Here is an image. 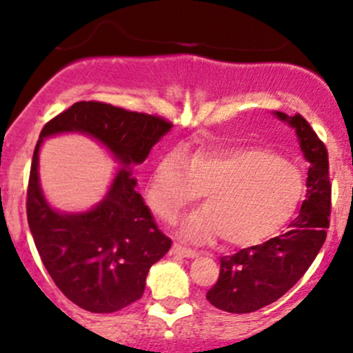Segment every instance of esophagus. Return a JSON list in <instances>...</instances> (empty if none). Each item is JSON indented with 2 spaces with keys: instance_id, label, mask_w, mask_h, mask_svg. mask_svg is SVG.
<instances>
[{
  "instance_id": "esophagus-1",
  "label": "esophagus",
  "mask_w": 353,
  "mask_h": 353,
  "mask_svg": "<svg viewBox=\"0 0 353 353\" xmlns=\"http://www.w3.org/2000/svg\"><path fill=\"white\" fill-rule=\"evenodd\" d=\"M172 252L174 254H179V255H184V257H196V255H197L196 250H192V249H190V247L182 245V244H179V242H174Z\"/></svg>"
}]
</instances>
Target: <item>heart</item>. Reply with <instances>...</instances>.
Segmentation results:
<instances>
[{"mask_svg": "<svg viewBox=\"0 0 353 353\" xmlns=\"http://www.w3.org/2000/svg\"><path fill=\"white\" fill-rule=\"evenodd\" d=\"M202 192L205 208L185 219L182 234L196 242L219 236L222 244L245 247L289 221L303 196V176L295 164L255 145L201 151L189 161L172 151L154 169L148 201L157 216L172 221Z\"/></svg>", "mask_w": 353, "mask_h": 353, "instance_id": "heart-1", "label": "heart"}]
</instances>
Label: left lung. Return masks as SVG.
<instances>
[{
	"mask_svg": "<svg viewBox=\"0 0 353 353\" xmlns=\"http://www.w3.org/2000/svg\"><path fill=\"white\" fill-rule=\"evenodd\" d=\"M277 117L295 128L310 164L307 199L287 232L221 259L219 279L205 297L230 314L255 312L292 289L317 257L330 225L332 184L325 144L303 116L277 112Z\"/></svg>",
	"mask_w": 353,
	"mask_h": 353,
	"instance_id": "8db88e82",
	"label": "left lung"
}]
</instances>
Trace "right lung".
Instances as JSON below:
<instances>
[{
    "label": "right lung",
    "instance_id": "1",
    "mask_svg": "<svg viewBox=\"0 0 353 353\" xmlns=\"http://www.w3.org/2000/svg\"><path fill=\"white\" fill-rule=\"evenodd\" d=\"M171 128L172 123L161 116L99 101H79L44 124L28 182V224L52 282L81 309L111 314L139 301L149 269L171 249L172 241L157 229L128 169L117 172L108 196L89 212L51 209L38 179L43 137L84 132L129 165L143 163Z\"/></svg>",
    "mask_w": 353,
    "mask_h": 353
}]
</instances>
